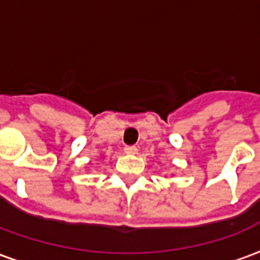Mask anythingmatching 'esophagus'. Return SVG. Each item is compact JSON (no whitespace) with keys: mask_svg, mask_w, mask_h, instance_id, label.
<instances>
[{"mask_svg":"<svg viewBox=\"0 0 260 260\" xmlns=\"http://www.w3.org/2000/svg\"><path fill=\"white\" fill-rule=\"evenodd\" d=\"M125 153H128V154H135L138 152V147L136 146H125L124 147Z\"/></svg>","mask_w":260,"mask_h":260,"instance_id":"obj_1","label":"esophagus"}]
</instances>
